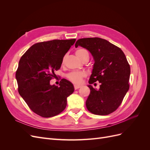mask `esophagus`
Wrapping results in <instances>:
<instances>
[{
    "label": "esophagus",
    "mask_w": 150,
    "mask_h": 150,
    "mask_svg": "<svg viewBox=\"0 0 150 150\" xmlns=\"http://www.w3.org/2000/svg\"><path fill=\"white\" fill-rule=\"evenodd\" d=\"M74 89H79V88H80L81 87V86H79V85H74Z\"/></svg>",
    "instance_id": "34e87169"
}]
</instances>
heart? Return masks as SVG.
Here are the masks:
<instances>
[{
    "mask_svg": "<svg viewBox=\"0 0 150 150\" xmlns=\"http://www.w3.org/2000/svg\"><path fill=\"white\" fill-rule=\"evenodd\" d=\"M76 54L81 60L85 56L89 57V53L87 50L85 49H78L76 51ZM64 59H63L62 62H64ZM86 76V74L84 71H72L67 74V78L72 83L75 84H80L82 82L83 78Z\"/></svg>",
    "mask_w": 150,
    "mask_h": 150,
    "instance_id": "b5f03b06",
    "label": "heart"
}]
</instances>
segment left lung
<instances>
[{
    "label": "left lung",
    "instance_id": "obj_1",
    "mask_svg": "<svg viewBox=\"0 0 150 150\" xmlns=\"http://www.w3.org/2000/svg\"><path fill=\"white\" fill-rule=\"evenodd\" d=\"M78 46L88 50L94 61L86 108L94 115L110 114L120 106L129 88L130 66L125 54L115 45L99 38L78 39L75 47ZM96 81L101 83L99 90L90 85Z\"/></svg>",
    "mask_w": 150,
    "mask_h": 150
}]
</instances>
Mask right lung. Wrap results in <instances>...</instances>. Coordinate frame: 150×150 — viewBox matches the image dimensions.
<instances>
[{"instance_id":"1","label":"right lung","mask_w":150,"mask_h":150,"mask_svg":"<svg viewBox=\"0 0 150 150\" xmlns=\"http://www.w3.org/2000/svg\"><path fill=\"white\" fill-rule=\"evenodd\" d=\"M76 39L52 40L32 46L21 58L16 73L18 91L30 110L44 117L64 110L67 98L74 92L70 81L62 79L59 87L50 84L60 69L63 57Z\"/></svg>"}]
</instances>
